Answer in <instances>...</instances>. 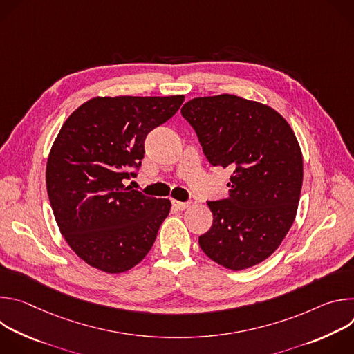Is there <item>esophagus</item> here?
Wrapping results in <instances>:
<instances>
[{
    "label": "esophagus",
    "instance_id": "obj_1",
    "mask_svg": "<svg viewBox=\"0 0 354 354\" xmlns=\"http://www.w3.org/2000/svg\"><path fill=\"white\" fill-rule=\"evenodd\" d=\"M190 205L189 203H185V201H178V200H172V207L176 210V212H183L189 207Z\"/></svg>",
    "mask_w": 354,
    "mask_h": 354
}]
</instances>
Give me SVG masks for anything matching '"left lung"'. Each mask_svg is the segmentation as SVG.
Returning a JSON list of instances; mask_svg holds the SVG:
<instances>
[{
  "label": "left lung",
  "instance_id": "8db88e82",
  "mask_svg": "<svg viewBox=\"0 0 354 354\" xmlns=\"http://www.w3.org/2000/svg\"><path fill=\"white\" fill-rule=\"evenodd\" d=\"M212 165L230 168V196L209 201L212 228L198 236L205 254L230 270L268 259L291 228L302 186V153L273 108L223 93L183 105Z\"/></svg>",
  "mask_w": 354,
  "mask_h": 354
}]
</instances>
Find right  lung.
Instances as JSON below:
<instances>
[{
    "label": "right lung",
    "mask_w": 354,
    "mask_h": 354,
    "mask_svg": "<svg viewBox=\"0 0 354 354\" xmlns=\"http://www.w3.org/2000/svg\"><path fill=\"white\" fill-rule=\"evenodd\" d=\"M172 96H96L62 126L46 165V186L59 230L86 265L119 274L153 246L171 201L123 183L136 176L144 140L183 104Z\"/></svg>",
    "instance_id": "1"
}]
</instances>
